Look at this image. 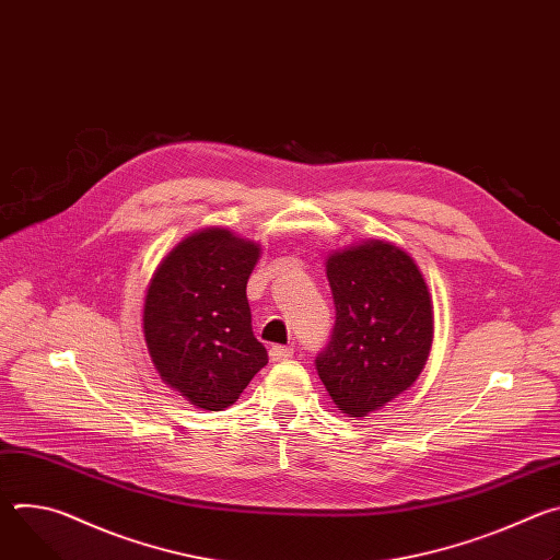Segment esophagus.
<instances>
[{
	"instance_id": "1",
	"label": "esophagus",
	"mask_w": 560,
	"mask_h": 560,
	"mask_svg": "<svg viewBox=\"0 0 560 560\" xmlns=\"http://www.w3.org/2000/svg\"><path fill=\"white\" fill-rule=\"evenodd\" d=\"M294 354V350L292 348H288V346H272L270 348V361H288L290 357Z\"/></svg>"
}]
</instances>
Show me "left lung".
Returning a JSON list of instances; mask_svg holds the SVG:
<instances>
[{
	"label": "left lung",
	"instance_id": "1",
	"mask_svg": "<svg viewBox=\"0 0 560 560\" xmlns=\"http://www.w3.org/2000/svg\"><path fill=\"white\" fill-rule=\"evenodd\" d=\"M337 322L316 372L335 406L368 417L404 394L432 350L434 312L415 259L381 238L326 259Z\"/></svg>",
	"mask_w": 560,
	"mask_h": 560
}]
</instances>
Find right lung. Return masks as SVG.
<instances>
[{
    "label": "right lung",
    "instance_id": "1",
    "mask_svg": "<svg viewBox=\"0 0 560 560\" xmlns=\"http://www.w3.org/2000/svg\"><path fill=\"white\" fill-rule=\"evenodd\" d=\"M259 255V244L206 228L179 242L150 279L143 301L150 359L197 408L232 406L268 363L246 296Z\"/></svg>",
    "mask_w": 560,
    "mask_h": 560
}]
</instances>
